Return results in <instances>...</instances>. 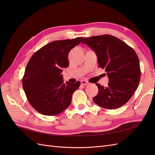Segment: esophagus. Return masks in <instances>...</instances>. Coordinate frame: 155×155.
Instances as JSON below:
<instances>
[{
    "label": "esophagus",
    "instance_id": "1",
    "mask_svg": "<svg viewBox=\"0 0 155 155\" xmlns=\"http://www.w3.org/2000/svg\"><path fill=\"white\" fill-rule=\"evenodd\" d=\"M81 85H88L89 83L87 81H85V80H81Z\"/></svg>",
    "mask_w": 155,
    "mask_h": 155
}]
</instances>
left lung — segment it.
I'll return each instance as SVG.
<instances>
[{
  "mask_svg": "<svg viewBox=\"0 0 155 155\" xmlns=\"http://www.w3.org/2000/svg\"><path fill=\"white\" fill-rule=\"evenodd\" d=\"M95 51L99 67L109 77L107 87L99 83L94 102L107 109L125 105L137 90L141 76L140 62L135 51L125 42L110 35L87 37L82 41Z\"/></svg>",
  "mask_w": 155,
  "mask_h": 155,
  "instance_id": "1",
  "label": "left lung"
}]
</instances>
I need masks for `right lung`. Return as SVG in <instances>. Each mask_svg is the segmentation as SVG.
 <instances>
[{
    "label": "right lung",
    "instance_id": "add662e5",
    "mask_svg": "<svg viewBox=\"0 0 155 155\" xmlns=\"http://www.w3.org/2000/svg\"><path fill=\"white\" fill-rule=\"evenodd\" d=\"M83 37L51 42L35 52L29 60L22 78L28 101L39 113L58 115L70 105L73 92L80 81L64 83L62 72L68 67L70 50Z\"/></svg>",
    "mask_w": 155,
    "mask_h": 155
}]
</instances>
